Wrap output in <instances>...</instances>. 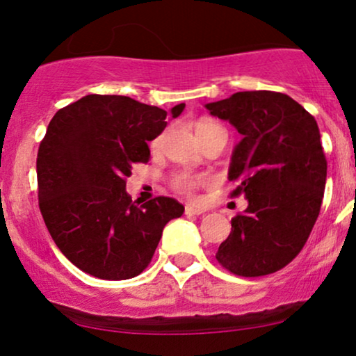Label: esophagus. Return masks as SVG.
Instances as JSON below:
<instances>
[{
  "label": "esophagus",
  "instance_id": "34e87169",
  "mask_svg": "<svg viewBox=\"0 0 356 356\" xmlns=\"http://www.w3.org/2000/svg\"><path fill=\"white\" fill-rule=\"evenodd\" d=\"M184 213H186V216H202L204 211H202V209L186 206V209H184Z\"/></svg>",
  "mask_w": 356,
  "mask_h": 356
}]
</instances>
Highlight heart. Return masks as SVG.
<instances>
[{"label":"heart","instance_id":"b5f03b06","mask_svg":"<svg viewBox=\"0 0 356 356\" xmlns=\"http://www.w3.org/2000/svg\"><path fill=\"white\" fill-rule=\"evenodd\" d=\"M211 129H220V126L217 123H213L211 120H201L197 124V133H204V131H211ZM165 140V134H160L159 138L154 139L152 143V150L157 152L160 150V147L163 145ZM207 183L206 177H193V175H186V173H179L177 177L173 178V186L177 191H179L181 194H186L189 197H194L196 194V189L202 184Z\"/></svg>","mask_w":356,"mask_h":356}]
</instances>
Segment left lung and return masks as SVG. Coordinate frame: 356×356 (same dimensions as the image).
Returning <instances> with one entry per match:
<instances>
[{
  "label": "left lung",
  "mask_w": 356,
  "mask_h": 356,
  "mask_svg": "<svg viewBox=\"0 0 356 356\" xmlns=\"http://www.w3.org/2000/svg\"><path fill=\"white\" fill-rule=\"evenodd\" d=\"M212 116L235 126L243 139L232 155L230 196L248 207L232 218L217 261L232 274H274L303 250L324 197L327 160L314 116L291 97L270 90L236 92L207 104Z\"/></svg>",
  "instance_id": "obj_1"
}]
</instances>
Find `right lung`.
Returning a JSON list of instances; mask_svg holds the SVG:
<instances>
[{
  "mask_svg": "<svg viewBox=\"0 0 356 356\" xmlns=\"http://www.w3.org/2000/svg\"><path fill=\"white\" fill-rule=\"evenodd\" d=\"M184 104L173 106L172 118ZM167 111L124 95H86L58 110L37 155L38 207L60 251L104 280L139 275L162 238L183 216L177 199L143 204L126 193L134 163H147Z\"/></svg>",
  "mask_w": 356,
  "mask_h": 356,
  "instance_id": "add662e5",
  "label": "right lung"
}]
</instances>
